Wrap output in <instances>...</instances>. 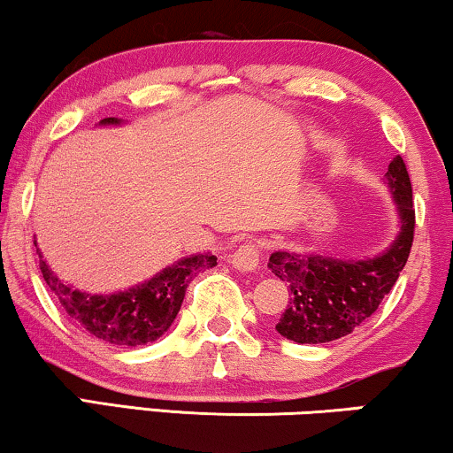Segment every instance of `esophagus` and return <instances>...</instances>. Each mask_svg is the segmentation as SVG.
<instances>
[{
	"label": "esophagus",
	"mask_w": 453,
	"mask_h": 453,
	"mask_svg": "<svg viewBox=\"0 0 453 453\" xmlns=\"http://www.w3.org/2000/svg\"><path fill=\"white\" fill-rule=\"evenodd\" d=\"M259 256H262V251H259L257 243H243L231 256V264L241 272H253L259 265Z\"/></svg>",
	"instance_id": "1"
}]
</instances>
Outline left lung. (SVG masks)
<instances>
[{
	"instance_id": "obj_1",
	"label": "left lung",
	"mask_w": 453,
	"mask_h": 453,
	"mask_svg": "<svg viewBox=\"0 0 453 453\" xmlns=\"http://www.w3.org/2000/svg\"><path fill=\"white\" fill-rule=\"evenodd\" d=\"M386 183L398 214V234L381 253L363 259L287 250L272 253L268 268L287 282L290 293L288 307L276 324L280 336L296 344H321L349 336L394 288L414 237L412 185L400 157L389 163Z\"/></svg>"
}]
</instances>
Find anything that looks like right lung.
<instances>
[{
    "instance_id": "add662e5",
    "label": "right lung",
    "mask_w": 453,
    "mask_h": 453,
    "mask_svg": "<svg viewBox=\"0 0 453 453\" xmlns=\"http://www.w3.org/2000/svg\"><path fill=\"white\" fill-rule=\"evenodd\" d=\"M121 123L117 117H107L98 121V126L107 127ZM36 253H39L42 278L64 311L92 336L113 346H142L158 340L175 321L191 278L197 272L216 265V256L210 251L194 253L177 259L175 264L166 265L132 288L115 290L109 295H92L61 282L42 259L41 250H36Z\"/></svg>"
}]
</instances>
